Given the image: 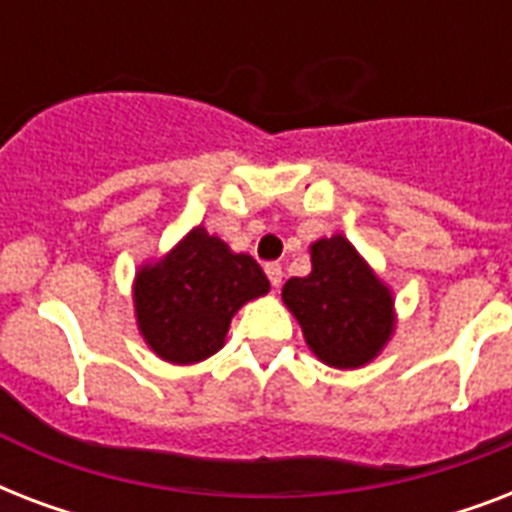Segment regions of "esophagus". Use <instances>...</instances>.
Wrapping results in <instances>:
<instances>
[{
  "mask_svg": "<svg viewBox=\"0 0 512 512\" xmlns=\"http://www.w3.org/2000/svg\"><path fill=\"white\" fill-rule=\"evenodd\" d=\"M265 273H268V281H271L273 289L281 287V281H284V273H281V265L279 263H268L265 265Z\"/></svg>",
  "mask_w": 512,
  "mask_h": 512,
  "instance_id": "1",
  "label": "esophagus"
}]
</instances>
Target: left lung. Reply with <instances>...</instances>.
<instances>
[{
	"mask_svg": "<svg viewBox=\"0 0 512 512\" xmlns=\"http://www.w3.org/2000/svg\"><path fill=\"white\" fill-rule=\"evenodd\" d=\"M281 300L303 329L305 345L335 369H361L396 332V300L342 233L311 244V273L289 279Z\"/></svg>",
	"mask_w": 512,
	"mask_h": 512,
	"instance_id": "8db88e82",
	"label": "left lung"
}]
</instances>
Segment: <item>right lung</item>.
I'll list each match as a JSON object with an SVG mask.
<instances>
[{"label": "right lung", "mask_w": 512, "mask_h": 512, "mask_svg": "<svg viewBox=\"0 0 512 512\" xmlns=\"http://www.w3.org/2000/svg\"><path fill=\"white\" fill-rule=\"evenodd\" d=\"M263 268L196 225L132 281L140 337L167 364L188 366L215 356L241 305L268 295Z\"/></svg>", "instance_id": "right-lung-1"}]
</instances>
